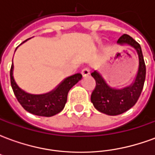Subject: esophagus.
Here are the masks:
<instances>
[{
  "instance_id": "34e87169",
  "label": "esophagus",
  "mask_w": 155,
  "mask_h": 155,
  "mask_svg": "<svg viewBox=\"0 0 155 155\" xmlns=\"http://www.w3.org/2000/svg\"><path fill=\"white\" fill-rule=\"evenodd\" d=\"M90 72H91V70L89 67H84L82 71H81V74L83 76H86L88 74H90Z\"/></svg>"
}]
</instances>
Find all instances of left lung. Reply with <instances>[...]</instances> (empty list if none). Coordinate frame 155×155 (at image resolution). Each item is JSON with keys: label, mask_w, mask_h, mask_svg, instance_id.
<instances>
[{"label": "left lung", "mask_w": 155, "mask_h": 155, "mask_svg": "<svg viewBox=\"0 0 155 155\" xmlns=\"http://www.w3.org/2000/svg\"><path fill=\"white\" fill-rule=\"evenodd\" d=\"M117 43L128 44L133 46L139 54L140 65L134 84L122 90H115L108 86L101 74L96 71L91 73L96 83L91 94V102L97 110L108 115L122 114L136 104L143 90L146 75V66L140 45L127 34L121 35Z\"/></svg>", "instance_id": "obj_1"}]
</instances>
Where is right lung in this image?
<instances>
[{
    "label": "right lung",
    "instance_id": "obj_1",
    "mask_svg": "<svg viewBox=\"0 0 155 155\" xmlns=\"http://www.w3.org/2000/svg\"><path fill=\"white\" fill-rule=\"evenodd\" d=\"M12 70L13 64H12L10 71L11 84L17 101L25 110L39 116L51 117L60 113L65 105L70 90L82 78V74L81 73H77L66 78L54 91L51 93L34 95L26 93L18 87L12 75Z\"/></svg>",
    "mask_w": 155,
    "mask_h": 155
}]
</instances>
